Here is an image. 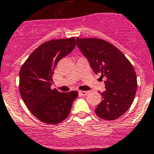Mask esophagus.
<instances>
[{
    "label": "esophagus",
    "instance_id": "1",
    "mask_svg": "<svg viewBox=\"0 0 154 154\" xmlns=\"http://www.w3.org/2000/svg\"><path fill=\"white\" fill-rule=\"evenodd\" d=\"M79 93H80V94H81V95L86 96V94H88V91H79Z\"/></svg>",
    "mask_w": 154,
    "mask_h": 154
}]
</instances>
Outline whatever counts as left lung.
Instances as JSON below:
<instances>
[{
  "mask_svg": "<svg viewBox=\"0 0 154 154\" xmlns=\"http://www.w3.org/2000/svg\"><path fill=\"white\" fill-rule=\"evenodd\" d=\"M76 44L96 74L106 77V90L95 109L98 117L116 120L129 109L134 100L137 78L127 57L113 45L100 38H76Z\"/></svg>",
  "mask_w": 154,
  "mask_h": 154,
  "instance_id": "8db88e82",
  "label": "left lung"
}]
</instances>
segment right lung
<instances>
[{
  "label": "right lung",
  "instance_id": "1",
  "mask_svg": "<svg viewBox=\"0 0 154 154\" xmlns=\"http://www.w3.org/2000/svg\"><path fill=\"white\" fill-rule=\"evenodd\" d=\"M75 45L74 37L43 43L29 56L20 70L21 98L33 116L44 123L57 125L65 120L78 96L77 91L63 93L51 88L54 68Z\"/></svg>",
  "mask_w": 154,
  "mask_h": 154
}]
</instances>
